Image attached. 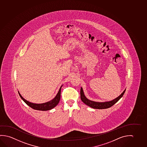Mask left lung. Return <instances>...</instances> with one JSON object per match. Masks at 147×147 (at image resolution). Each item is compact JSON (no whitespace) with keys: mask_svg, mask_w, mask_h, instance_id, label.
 <instances>
[{"mask_svg":"<svg viewBox=\"0 0 147 147\" xmlns=\"http://www.w3.org/2000/svg\"><path fill=\"white\" fill-rule=\"evenodd\" d=\"M125 91L126 90H125L120 96L116 98H115L113 100H111L109 102H96L92 101L87 99L84 95V92L82 87L80 91V95H81V99L82 101L86 105H88L89 107L94 109H107L108 108L111 107L113 105L115 104L123 96Z\"/></svg>","mask_w":147,"mask_h":147,"instance_id":"obj_1","label":"left lung"}]
</instances>
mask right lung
<instances>
[{"label":"right lung","instance_id":"right-lung-1","mask_svg":"<svg viewBox=\"0 0 147 147\" xmlns=\"http://www.w3.org/2000/svg\"><path fill=\"white\" fill-rule=\"evenodd\" d=\"M62 86L60 88L58 92L56 95L55 98L53 99L51 101L48 102H45L43 104H34L32 102H30L28 100H26L23 97L21 96V94L19 92V94L21 98V99L24 100V102H26L27 105L29 106L30 107L33 108L34 109L37 110H42V111H47L49 110L53 109V108L56 107L57 105H58L61 97V89Z\"/></svg>","mask_w":147,"mask_h":147}]
</instances>
